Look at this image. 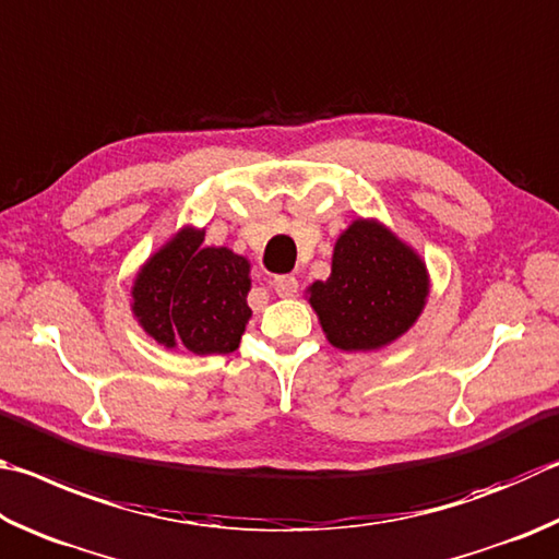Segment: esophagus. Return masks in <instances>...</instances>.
I'll return each mask as SVG.
<instances>
[{
	"label": "esophagus",
	"instance_id": "obj_1",
	"mask_svg": "<svg viewBox=\"0 0 559 559\" xmlns=\"http://www.w3.org/2000/svg\"><path fill=\"white\" fill-rule=\"evenodd\" d=\"M272 287L280 297H295L299 289V282L297 277H292V274H280V277L272 280Z\"/></svg>",
	"mask_w": 559,
	"mask_h": 559
}]
</instances>
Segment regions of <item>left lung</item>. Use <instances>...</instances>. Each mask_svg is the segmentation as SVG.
I'll return each instance as SVG.
<instances>
[{
    "mask_svg": "<svg viewBox=\"0 0 559 559\" xmlns=\"http://www.w3.org/2000/svg\"><path fill=\"white\" fill-rule=\"evenodd\" d=\"M307 295L331 346L378 350L415 326L429 297V272L383 223L358 218L338 235L329 280H317Z\"/></svg>",
    "mask_w": 559,
    "mask_h": 559,
    "instance_id": "1",
    "label": "left lung"
}]
</instances>
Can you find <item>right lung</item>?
<instances>
[{
    "instance_id": "1",
    "label": "right lung",
    "mask_w": 559,
    "mask_h": 559,
    "mask_svg": "<svg viewBox=\"0 0 559 559\" xmlns=\"http://www.w3.org/2000/svg\"><path fill=\"white\" fill-rule=\"evenodd\" d=\"M203 235L186 225L142 264L132 282V314L164 348L233 354L252 317L250 262L203 245Z\"/></svg>"
}]
</instances>
